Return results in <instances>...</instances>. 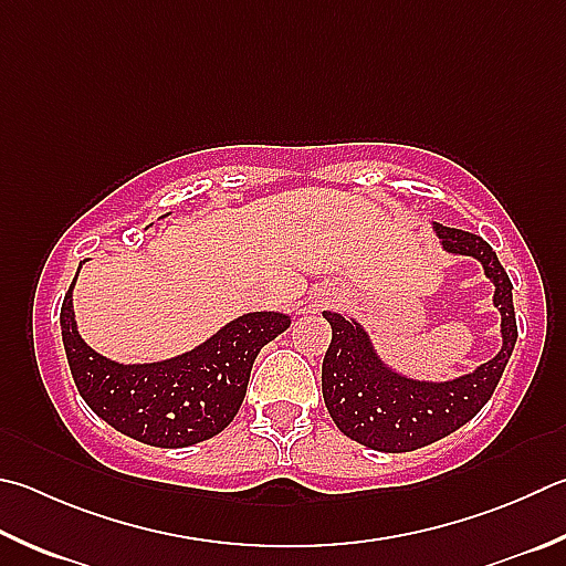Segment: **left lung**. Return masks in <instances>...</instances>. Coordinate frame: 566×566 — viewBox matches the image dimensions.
Masks as SVG:
<instances>
[{
  "label": "left lung",
  "mask_w": 566,
  "mask_h": 566,
  "mask_svg": "<svg viewBox=\"0 0 566 566\" xmlns=\"http://www.w3.org/2000/svg\"><path fill=\"white\" fill-rule=\"evenodd\" d=\"M433 232L443 252L472 256L482 264V272L495 286L492 306L500 312L502 346L490 361L468 374L448 381H426L388 366L366 326L356 318L324 312L332 324V344L322 364L326 410L346 438L378 453H410L455 433L475 418L500 384L517 342L512 282L497 254L475 232L440 222H433Z\"/></svg>",
  "instance_id": "obj_1"
}]
</instances>
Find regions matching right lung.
Returning <instances> with one entry per match:
<instances>
[{
  "instance_id": "obj_1",
  "label": "right lung",
  "mask_w": 566,
  "mask_h": 566,
  "mask_svg": "<svg viewBox=\"0 0 566 566\" xmlns=\"http://www.w3.org/2000/svg\"><path fill=\"white\" fill-rule=\"evenodd\" d=\"M78 272L81 264L76 276ZM76 276L61 304L71 376L101 420L146 446L188 448L222 433L248 394L256 354L292 326L290 314L250 312L190 352L163 361L120 364L81 338L74 314Z\"/></svg>"
}]
</instances>
